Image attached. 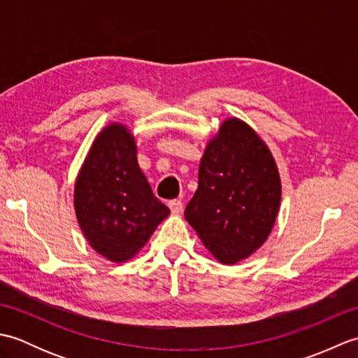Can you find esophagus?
I'll return each instance as SVG.
<instances>
[{
	"mask_svg": "<svg viewBox=\"0 0 358 358\" xmlns=\"http://www.w3.org/2000/svg\"><path fill=\"white\" fill-rule=\"evenodd\" d=\"M169 208L172 214H180V212L183 210V203H181V200H171Z\"/></svg>",
	"mask_w": 358,
	"mask_h": 358,
	"instance_id": "1",
	"label": "esophagus"
}]
</instances>
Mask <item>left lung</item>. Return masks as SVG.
<instances>
[{
  "label": "left lung",
  "mask_w": 358,
  "mask_h": 358,
  "mask_svg": "<svg viewBox=\"0 0 358 358\" xmlns=\"http://www.w3.org/2000/svg\"><path fill=\"white\" fill-rule=\"evenodd\" d=\"M281 183L268 146L246 123L224 121L201 158L185 217L220 263L249 257L275 223Z\"/></svg>",
  "instance_id": "8db88e82"
}]
</instances>
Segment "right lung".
<instances>
[{"mask_svg": "<svg viewBox=\"0 0 358 358\" xmlns=\"http://www.w3.org/2000/svg\"><path fill=\"white\" fill-rule=\"evenodd\" d=\"M75 212L90 246L115 263L131 260L171 214L152 192L124 126L110 124L95 138L75 183Z\"/></svg>", "mask_w": 358, "mask_h": 358, "instance_id": "right-lung-1", "label": "right lung"}]
</instances>
